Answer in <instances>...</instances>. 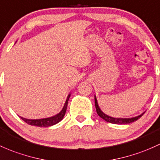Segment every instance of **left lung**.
<instances>
[{
    "label": "left lung",
    "mask_w": 160,
    "mask_h": 160,
    "mask_svg": "<svg viewBox=\"0 0 160 160\" xmlns=\"http://www.w3.org/2000/svg\"><path fill=\"white\" fill-rule=\"evenodd\" d=\"M95 108H96L97 114L101 117L102 119H104L105 121L108 122H110V123H113V124H129V123H132L133 122L139 119V118L145 113L144 112H142L141 115H139V116L132 117V118H114V117H111L108 116V115L105 114V113L102 111L101 108H100L99 106H98V102H97V98L96 97H95Z\"/></svg>",
    "instance_id": "1"
}]
</instances>
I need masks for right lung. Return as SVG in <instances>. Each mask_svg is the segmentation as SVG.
<instances>
[{"label":"right lung","mask_w":160,"mask_h":160,"mask_svg":"<svg viewBox=\"0 0 160 160\" xmlns=\"http://www.w3.org/2000/svg\"><path fill=\"white\" fill-rule=\"evenodd\" d=\"M71 96V94L69 93L68 97L66 98V101H65V105H64L63 108H62V111L59 113L56 114L55 116L48 117V118H40V119H28V118H23L21 117V118L22 120H24L26 123L28 124L31 125V126H38V127H48V126H53V125L57 124L59 122L62 121V118L65 116V112H66L67 106H68V99Z\"/></svg>","instance_id":"obj_1"}]
</instances>
